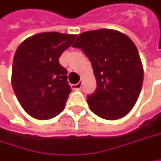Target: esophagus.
Instances as JSON below:
<instances>
[{"label":"esophagus","mask_w":161,"mask_h":161,"mask_svg":"<svg viewBox=\"0 0 161 161\" xmlns=\"http://www.w3.org/2000/svg\"><path fill=\"white\" fill-rule=\"evenodd\" d=\"M81 86H82V81H79L77 84L72 85V88L73 89H80Z\"/></svg>","instance_id":"1"}]
</instances>
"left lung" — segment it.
Masks as SVG:
<instances>
[{
	"instance_id": "obj_1",
	"label": "left lung",
	"mask_w": 161,
	"mask_h": 161,
	"mask_svg": "<svg viewBox=\"0 0 161 161\" xmlns=\"http://www.w3.org/2000/svg\"><path fill=\"white\" fill-rule=\"evenodd\" d=\"M73 47L88 57L97 81L96 91L86 101L96 115L118 120L133 109L141 92L143 64L130 37L113 29L84 32Z\"/></svg>"
}]
</instances>
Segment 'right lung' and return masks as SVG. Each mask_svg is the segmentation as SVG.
<instances>
[{
  "label": "right lung",
  "mask_w": 161,
  "mask_h": 161,
  "mask_svg": "<svg viewBox=\"0 0 161 161\" xmlns=\"http://www.w3.org/2000/svg\"><path fill=\"white\" fill-rule=\"evenodd\" d=\"M75 37L58 32L39 33L25 39L16 49L12 86L20 105L31 117L48 120L64 109L71 87L59 58Z\"/></svg>",
  "instance_id": "right-lung-1"
}]
</instances>
